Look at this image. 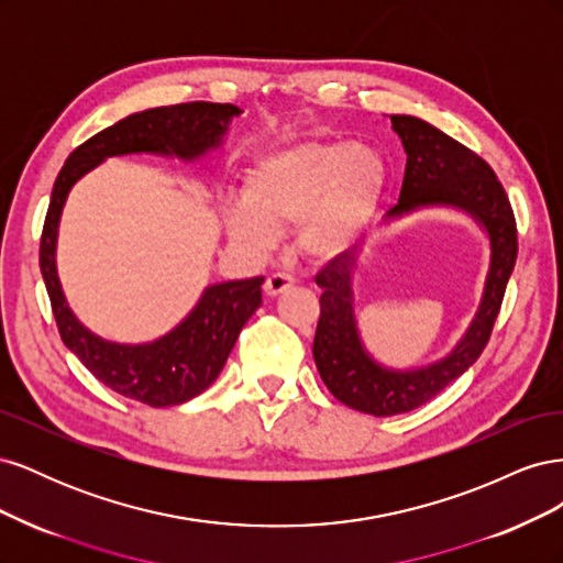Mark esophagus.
Masks as SVG:
<instances>
[{"instance_id": "1", "label": "esophagus", "mask_w": 563, "mask_h": 563, "mask_svg": "<svg viewBox=\"0 0 563 563\" xmlns=\"http://www.w3.org/2000/svg\"><path fill=\"white\" fill-rule=\"evenodd\" d=\"M294 284H296V279L291 275H282V272H277V275H272V277L265 279L263 288H265L267 296L275 298V296L288 291V288H294Z\"/></svg>"}]
</instances>
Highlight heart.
Here are the masks:
<instances>
[{"label":"heart","mask_w":563,"mask_h":563,"mask_svg":"<svg viewBox=\"0 0 563 563\" xmlns=\"http://www.w3.org/2000/svg\"><path fill=\"white\" fill-rule=\"evenodd\" d=\"M385 185V159L368 143H291L249 166L242 201L223 209V225L230 242L246 251H265L277 230L296 225L305 258L331 263L366 234Z\"/></svg>","instance_id":"1"}]
</instances>
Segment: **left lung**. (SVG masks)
Instances as JSON below:
<instances>
[{
	"instance_id": "left-lung-1",
	"label": "left lung",
	"mask_w": 563,
	"mask_h": 563,
	"mask_svg": "<svg viewBox=\"0 0 563 563\" xmlns=\"http://www.w3.org/2000/svg\"><path fill=\"white\" fill-rule=\"evenodd\" d=\"M389 122L406 152V174L399 203L385 213L383 225L428 209L463 213L486 234L488 269L465 333L441 360L413 368L385 366L364 345L354 310V272L362 255L347 251L319 272L321 314L312 345L319 376L338 401L378 418L428 404L479 360L517 263L515 213L493 168L420 117L389 114Z\"/></svg>"
}]
</instances>
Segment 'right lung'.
I'll return each instance as SVG.
<instances>
[{"instance_id": "1", "label": "right lung", "mask_w": 563, "mask_h": 563, "mask_svg": "<svg viewBox=\"0 0 563 563\" xmlns=\"http://www.w3.org/2000/svg\"><path fill=\"white\" fill-rule=\"evenodd\" d=\"M236 106L183 103L129 114L79 145L54 183L44 220L40 267L63 343L117 395L147 406H176L201 395L223 371L244 323L263 305V277L209 284L172 331L147 343H117L84 327L58 277V225L67 195L110 157L155 155L199 162L225 143Z\"/></svg>"}]
</instances>
